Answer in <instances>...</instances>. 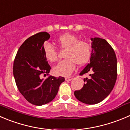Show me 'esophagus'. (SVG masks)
<instances>
[{
    "mask_svg": "<svg viewBox=\"0 0 130 130\" xmlns=\"http://www.w3.org/2000/svg\"><path fill=\"white\" fill-rule=\"evenodd\" d=\"M73 78L71 77H65V80L66 81H70V80H72Z\"/></svg>",
    "mask_w": 130,
    "mask_h": 130,
    "instance_id": "esophagus-1",
    "label": "esophagus"
}]
</instances>
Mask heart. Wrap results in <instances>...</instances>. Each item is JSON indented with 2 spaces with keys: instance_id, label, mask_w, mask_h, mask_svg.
I'll list each match as a JSON object with an SVG mask.
<instances>
[{
  "instance_id": "1",
  "label": "heart",
  "mask_w": 130,
  "mask_h": 130,
  "mask_svg": "<svg viewBox=\"0 0 130 130\" xmlns=\"http://www.w3.org/2000/svg\"><path fill=\"white\" fill-rule=\"evenodd\" d=\"M61 48L66 50L65 60L61 61L53 69L54 73L60 76H69L75 68V63L83 65L88 62L91 55V47L84 41H78L77 37L71 34H65L56 41ZM46 58L50 62H55L58 59L56 49L50 44L44 46Z\"/></svg>"
}]
</instances>
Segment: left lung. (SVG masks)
Masks as SVG:
<instances>
[{"mask_svg": "<svg viewBox=\"0 0 130 130\" xmlns=\"http://www.w3.org/2000/svg\"><path fill=\"white\" fill-rule=\"evenodd\" d=\"M91 41L90 63L80 73L89 74V78H84L83 88L75 91L74 95L81 102L93 105L104 100L113 89L117 79V58L105 39L94 37Z\"/></svg>", "mask_w": 130, "mask_h": 130, "instance_id": "obj_1", "label": "left lung"}]
</instances>
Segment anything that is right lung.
<instances>
[{"mask_svg": "<svg viewBox=\"0 0 130 130\" xmlns=\"http://www.w3.org/2000/svg\"><path fill=\"white\" fill-rule=\"evenodd\" d=\"M50 38L46 31L28 38L18 51L13 64V75L18 89L25 99L35 105H44L52 101L64 82L63 77L48 75L51 67L44 53V43Z\"/></svg>", "mask_w": 130, "mask_h": 130, "instance_id": "1", "label": "right lung"}]
</instances>
